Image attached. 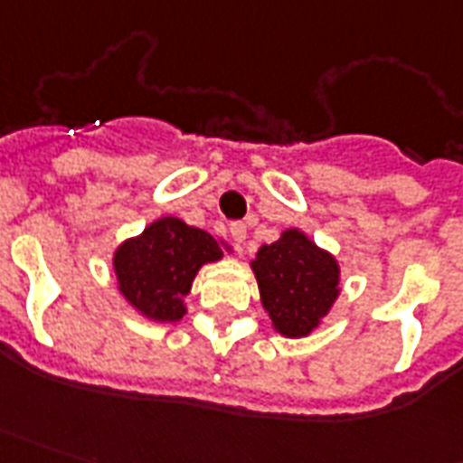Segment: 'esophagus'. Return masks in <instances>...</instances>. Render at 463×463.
I'll use <instances>...</instances> for the list:
<instances>
[{"instance_id": "esophagus-1", "label": "esophagus", "mask_w": 463, "mask_h": 463, "mask_svg": "<svg viewBox=\"0 0 463 463\" xmlns=\"http://www.w3.org/2000/svg\"><path fill=\"white\" fill-rule=\"evenodd\" d=\"M245 235H248V225L245 222H232L231 225V238L235 241V245L241 248V242H245Z\"/></svg>"}]
</instances>
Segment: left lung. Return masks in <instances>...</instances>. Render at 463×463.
<instances>
[{
	"label": "left lung",
	"mask_w": 463,
	"mask_h": 463,
	"mask_svg": "<svg viewBox=\"0 0 463 463\" xmlns=\"http://www.w3.org/2000/svg\"><path fill=\"white\" fill-rule=\"evenodd\" d=\"M260 299L272 326L287 338L309 336L338 299L341 267L297 228L262 245L252 260Z\"/></svg>",
	"instance_id": "1"
}]
</instances>
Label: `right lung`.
<instances>
[{
  "mask_svg": "<svg viewBox=\"0 0 463 463\" xmlns=\"http://www.w3.org/2000/svg\"><path fill=\"white\" fill-rule=\"evenodd\" d=\"M225 242L211 232L191 228L166 215L146 225L142 235L115 250L112 267L119 292L142 317L152 321H179L186 314L184 297L194 277L208 262L222 258Z\"/></svg>",
  "mask_w": 463,
  "mask_h": 463,
  "instance_id": "right-lung-1",
  "label": "right lung"
}]
</instances>
